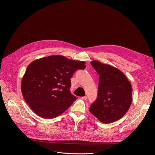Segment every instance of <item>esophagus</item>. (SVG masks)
Here are the masks:
<instances>
[{"instance_id":"1","label":"esophagus","mask_w":155,"mask_h":155,"mask_svg":"<svg viewBox=\"0 0 155 155\" xmlns=\"http://www.w3.org/2000/svg\"><path fill=\"white\" fill-rule=\"evenodd\" d=\"M81 99H82L84 100V101H86V100L87 99V96H84V97H81Z\"/></svg>"}]
</instances>
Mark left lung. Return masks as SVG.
Masks as SVG:
<instances>
[{
  "mask_svg": "<svg viewBox=\"0 0 155 155\" xmlns=\"http://www.w3.org/2000/svg\"><path fill=\"white\" fill-rule=\"evenodd\" d=\"M91 64L99 78L97 98L89 110L102 123H113L123 117L131 106L132 86L119 69L97 60Z\"/></svg>",
  "mask_w": 155,
  "mask_h": 155,
  "instance_id": "obj_1",
  "label": "left lung"
}]
</instances>
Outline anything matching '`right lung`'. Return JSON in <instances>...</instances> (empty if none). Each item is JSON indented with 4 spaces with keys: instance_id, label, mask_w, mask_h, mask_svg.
<instances>
[{
    "instance_id": "right-lung-1",
    "label": "right lung",
    "mask_w": 155,
    "mask_h": 155,
    "mask_svg": "<svg viewBox=\"0 0 155 155\" xmlns=\"http://www.w3.org/2000/svg\"><path fill=\"white\" fill-rule=\"evenodd\" d=\"M85 63L61 55L36 60L27 67L21 88L30 108L39 117L53 119L61 115L76 99L70 91V78Z\"/></svg>"
}]
</instances>
